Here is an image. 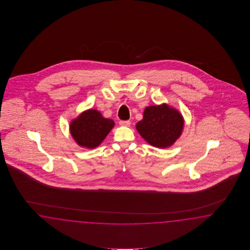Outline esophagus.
<instances>
[{
    "instance_id": "obj_1",
    "label": "esophagus",
    "mask_w": 250,
    "mask_h": 250,
    "mask_svg": "<svg viewBox=\"0 0 250 250\" xmlns=\"http://www.w3.org/2000/svg\"><path fill=\"white\" fill-rule=\"evenodd\" d=\"M119 123H120L121 126H123V127H129L130 126L129 121H121Z\"/></svg>"
}]
</instances>
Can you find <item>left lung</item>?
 <instances>
[{
    "label": "left lung",
    "instance_id": "obj_1",
    "mask_svg": "<svg viewBox=\"0 0 250 250\" xmlns=\"http://www.w3.org/2000/svg\"><path fill=\"white\" fill-rule=\"evenodd\" d=\"M184 119L181 112L167 104L145 108L143 119L136 124L139 135L151 146L167 148L181 137Z\"/></svg>",
    "mask_w": 250,
    "mask_h": 250
}]
</instances>
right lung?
Here are the masks:
<instances>
[{
  "label": "right lung",
  "mask_w": 250,
  "mask_h": 250,
  "mask_svg": "<svg viewBox=\"0 0 250 250\" xmlns=\"http://www.w3.org/2000/svg\"><path fill=\"white\" fill-rule=\"evenodd\" d=\"M115 123L102 115L96 109H88L81 112L69 124V132L75 142L81 147H97L106 138Z\"/></svg>",
  "instance_id": "right-lung-1"
}]
</instances>
